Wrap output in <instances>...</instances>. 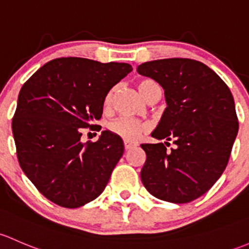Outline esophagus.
<instances>
[{
	"label": "esophagus",
	"instance_id": "esophagus-1",
	"mask_svg": "<svg viewBox=\"0 0 249 249\" xmlns=\"http://www.w3.org/2000/svg\"><path fill=\"white\" fill-rule=\"evenodd\" d=\"M135 146H137V143H135V142H128V140H125V142H124V148H125V150H130V148L135 147Z\"/></svg>",
	"mask_w": 249,
	"mask_h": 249
}]
</instances>
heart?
<instances>
[{
    "label": "heart",
    "instance_id": "heart-1",
    "mask_svg": "<svg viewBox=\"0 0 249 249\" xmlns=\"http://www.w3.org/2000/svg\"><path fill=\"white\" fill-rule=\"evenodd\" d=\"M156 86L158 85L152 80H142L138 84V89H139L140 94H142L145 99L147 98L151 89ZM111 99L112 91H110L109 93L107 94L106 99H104V106L109 107L110 103H111ZM109 129L110 132L119 135L122 139L128 140V142H133V140H137L138 138L142 135V133L146 129V127L145 124H142V122L135 121V120L127 119V117H120V119H116L112 122H110Z\"/></svg>",
    "mask_w": 249,
    "mask_h": 249
}]
</instances>
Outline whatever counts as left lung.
<instances>
[{"label": "left lung", "instance_id": "left-lung-1", "mask_svg": "<svg viewBox=\"0 0 249 249\" xmlns=\"http://www.w3.org/2000/svg\"><path fill=\"white\" fill-rule=\"evenodd\" d=\"M137 71L157 81L165 96L166 107L151 135L177 145L168 151L163 142L142 143V184L160 200H196L216 183L229 160L239 132L234 97L211 68L196 60H155Z\"/></svg>", "mask_w": 249, "mask_h": 249}]
</instances>
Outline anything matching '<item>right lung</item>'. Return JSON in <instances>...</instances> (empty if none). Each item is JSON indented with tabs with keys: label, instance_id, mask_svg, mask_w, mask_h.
Listing matches in <instances>:
<instances>
[{
	"label": "right lung",
	"instance_id": "1",
	"mask_svg": "<svg viewBox=\"0 0 249 249\" xmlns=\"http://www.w3.org/2000/svg\"><path fill=\"white\" fill-rule=\"evenodd\" d=\"M132 71L128 63L61 57L21 87L12 122L18 160L50 201L75 209L106 189L124 142L103 130L96 142H83L81 128L101 119L107 94Z\"/></svg>",
	"mask_w": 249,
	"mask_h": 249
}]
</instances>
